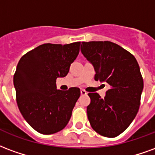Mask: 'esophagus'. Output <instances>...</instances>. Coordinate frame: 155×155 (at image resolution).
Returning <instances> with one entry per match:
<instances>
[{"mask_svg":"<svg viewBox=\"0 0 155 155\" xmlns=\"http://www.w3.org/2000/svg\"><path fill=\"white\" fill-rule=\"evenodd\" d=\"M87 91H85V90H81V95H82V96H84V95H87Z\"/></svg>","mask_w":155,"mask_h":155,"instance_id":"1","label":"esophagus"}]
</instances>
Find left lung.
<instances>
[{"label": "left lung", "instance_id": "obj_1", "mask_svg": "<svg viewBox=\"0 0 155 155\" xmlns=\"http://www.w3.org/2000/svg\"><path fill=\"white\" fill-rule=\"evenodd\" d=\"M81 52L94 67L95 80L110 87L103 99L97 92L88 93L89 122L99 135L116 137L130 125L140 108L144 87L140 66L130 52L110 41L82 42Z\"/></svg>", "mask_w": 155, "mask_h": 155}]
</instances>
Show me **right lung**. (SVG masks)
<instances>
[{
  "mask_svg": "<svg viewBox=\"0 0 155 155\" xmlns=\"http://www.w3.org/2000/svg\"><path fill=\"white\" fill-rule=\"evenodd\" d=\"M80 45L81 42L44 44L25 54L18 63L13 79L18 107L28 124L40 134L60 131L71 118L80 89L58 90L56 79L68 74Z\"/></svg>",
  "mask_w": 155,
  "mask_h": 155,
  "instance_id": "obj_1",
  "label": "right lung"
}]
</instances>
